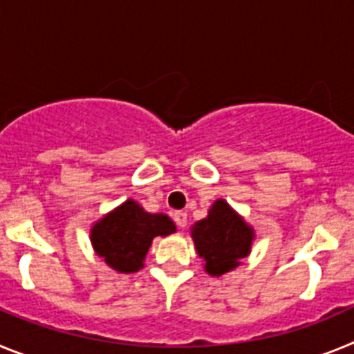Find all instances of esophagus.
<instances>
[{"label": "esophagus", "mask_w": 354, "mask_h": 354, "mask_svg": "<svg viewBox=\"0 0 354 354\" xmlns=\"http://www.w3.org/2000/svg\"><path fill=\"white\" fill-rule=\"evenodd\" d=\"M174 220H175V223L179 225L180 228H184L187 225V214L184 211H175L174 212Z\"/></svg>", "instance_id": "obj_1"}]
</instances>
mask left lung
Masks as SVG:
<instances>
[{
    "label": "left lung",
    "instance_id": "1",
    "mask_svg": "<svg viewBox=\"0 0 354 354\" xmlns=\"http://www.w3.org/2000/svg\"><path fill=\"white\" fill-rule=\"evenodd\" d=\"M192 237L198 255L205 261V271L212 277L236 270L252 250L253 228L225 200H216L207 218L192 227Z\"/></svg>",
    "mask_w": 354,
    "mask_h": 354
}]
</instances>
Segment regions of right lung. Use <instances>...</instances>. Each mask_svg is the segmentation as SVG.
I'll return each instance as SVG.
<instances>
[{
  "instance_id": "add662e5",
  "label": "right lung",
  "mask_w": 354,
  "mask_h": 354,
  "mask_svg": "<svg viewBox=\"0 0 354 354\" xmlns=\"http://www.w3.org/2000/svg\"><path fill=\"white\" fill-rule=\"evenodd\" d=\"M175 223L167 214H150L138 202L126 200L90 230L95 253L118 273H136L156 236H170Z\"/></svg>"
}]
</instances>
